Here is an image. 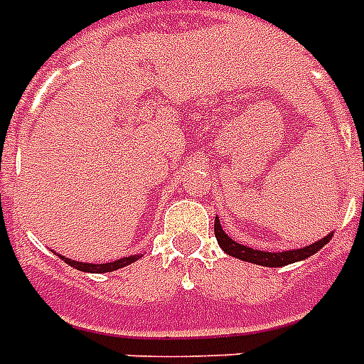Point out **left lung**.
Segmentation results:
<instances>
[{
	"mask_svg": "<svg viewBox=\"0 0 364 364\" xmlns=\"http://www.w3.org/2000/svg\"><path fill=\"white\" fill-rule=\"evenodd\" d=\"M214 233H216L218 245L222 247V250L230 257H235L243 262H252V264L266 266V268H279V266L293 264V262H299V260H305V258L312 257L314 252H318L324 245H328V241L332 239L333 233H328L326 237H322L316 243L309 245V247H301V249H289V250H276V252H266V250L250 249V247H245V245L237 243L235 239H231L225 231H223L222 223L216 218L214 222Z\"/></svg>",
	"mask_w": 364,
	"mask_h": 364,
	"instance_id": "8db88e82",
	"label": "left lung"
}]
</instances>
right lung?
I'll return each instance as SVG.
<instances>
[{"instance_id":"add662e5","label":"right lung","mask_w":364,"mask_h":364,"mask_svg":"<svg viewBox=\"0 0 364 364\" xmlns=\"http://www.w3.org/2000/svg\"><path fill=\"white\" fill-rule=\"evenodd\" d=\"M142 255H131V257H123L119 260H114V262H104V264H92V262H79V260H73V258L59 257L63 262H67L73 268H77L80 272H90V274H106V272L119 270V268H125V266L136 262Z\"/></svg>"}]
</instances>
